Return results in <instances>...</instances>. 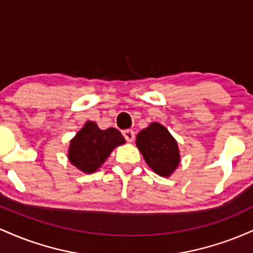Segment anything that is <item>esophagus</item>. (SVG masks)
<instances>
[{
	"instance_id": "1",
	"label": "esophagus",
	"mask_w": 253,
	"mask_h": 253,
	"mask_svg": "<svg viewBox=\"0 0 253 253\" xmlns=\"http://www.w3.org/2000/svg\"><path fill=\"white\" fill-rule=\"evenodd\" d=\"M123 135L125 136V139H126L128 143H132L133 140H134V132H133L132 129H125L123 130Z\"/></svg>"
}]
</instances>
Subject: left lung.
<instances>
[{"label": "left lung", "instance_id": "obj_1", "mask_svg": "<svg viewBox=\"0 0 253 253\" xmlns=\"http://www.w3.org/2000/svg\"><path fill=\"white\" fill-rule=\"evenodd\" d=\"M135 144L146 164L159 176L169 177L181 162L175 138L158 123H152L147 128L140 130Z\"/></svg>", "mask_w": 253, "mask_h": 253}]
</instances>
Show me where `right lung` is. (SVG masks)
Segmentation results:
<instances>
[{"label":"right lung","instance_id":"right-lung-1","mask_svg":"<svg viewBox=\"0 0 253 253\" xmlns=\"http://www.w3.org/2000/svg\"><path fill=\"white\" fill-rule=\"evenodd\" d=\"M125 138L117 128L100 129L96 123L86 121L70 141L69 161L84 173L98 170L112 151L125 144Z\"/></svg>","mask_w":253,"mask_h":253}]
</instances>
